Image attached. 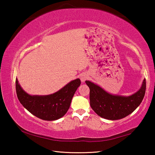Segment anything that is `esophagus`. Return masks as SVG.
Instances as JSON below:
<instances>
[{
    "label": "esophagus",
    "mask_w": 155,
    "mask_h": 155,
    "mask_svg": "<svg viewBox=\"0 0 155 155\" xmlns=\"http://www.w3.org/2000/svg\"><path fill=\"white\" fill-rule=\"evenodd\" d=\"M80 78H81V82H83V83L85 82V81L88 78V75L87 74H85V73H83V74H81Z\"/></svg>",
    "instance_id": "esophagus-1"
}]
</instances>
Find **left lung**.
<instances>
[{
    "label": "left lung",
    "instance_id": "1",
    "mask_svg": "<svg viewBox=\"0 0 155 155\" xmlns=\"http://www.w3.org/2000/svg\"><path fill=\"white\" fill-rule=\"evenodd\" d=\"M90 87V106L97 115L104 119L116 120L127 117L141 104L145 95L146 83L143 79L141 88L128 96L114 95L96 84L86 81Z\"/></svg>",
    "mask_w": 155,
    "mask_h": 155
}]
</instances>
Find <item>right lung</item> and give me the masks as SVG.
Instances as JSON below:
<instances>
[{
	"mask_svg": "<svg viewBox=\"0 0 155 155\" xmlns=\"http://www.w3.org/2000/svg\"><path fill=\"white\" fill-rule=\"evenodd\" d=\"M80 85L81 80L77 78L52 94L31 96L23 90L17 78L15 79V90L20 103L31 114L47 121L58 120L66 114Z\"/></svg>",
	"mask_w": 155,
	"mask_h": 155,
	"instance_id": "add662e5",
	"label": "right lung"
}]
</instances>
